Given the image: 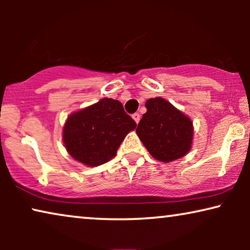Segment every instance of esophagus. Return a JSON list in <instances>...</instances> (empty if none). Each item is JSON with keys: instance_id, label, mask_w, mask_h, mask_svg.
I'll use <instances>...</instances> for the list:
<instances>
[{"instance_id": "34e87169", "label": "esophagus", "mask_w": 250, "mask_h": 250, "mask_svg": "<svg viewBox=\"0 0 250 250\" xmlns=\"http://www.w3.org/2000/svg\"><path fill=\"white\" fill-rule=\"evenodd\" d=\"M132 118L134 119L136 124H139V122H140V114H138V112H135V114L132 115Z\"/></svg>"}]
</instances>
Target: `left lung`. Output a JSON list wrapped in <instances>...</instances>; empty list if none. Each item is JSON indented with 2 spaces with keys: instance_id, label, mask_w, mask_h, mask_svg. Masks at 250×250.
Returning <instances> with one entry per match:
<instances>
[{
  "instance_id": "left-lung-1",
  "label": "left lung",
  "mask_w": 250,
  "mask_h": 250,
  "mask_svg": "<svg viewBox=\"0 0 250 250\" xmlns=\"http://www.w3.org/2000/svg\"><path fill=\"white\" fill-rule=\"evenodd\" d=\"M146 108L136 134L150 155L164 163L186 156L192 145L191 119L159 97L146 100Z\"/></svg>"
}]
</instances>
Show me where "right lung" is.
Segmentation results:
<instances>
[{
    "label": "right lung",
    "instance_id": "1",
    "mask_svg": "<svg viewBox=\"0 0 250 250\" xmlns=\"http://www.w3.org/2000/svg\"><path fill=\"white\" fill-rule=\"evenodd\" d=\"M135 127L121 102L104 98L69 115L62 138L75 160L95 167L114 158L123 140Z\"/></svg>",
    "mask_w": 250,
    "mask_h": 250
}]
</instances>
